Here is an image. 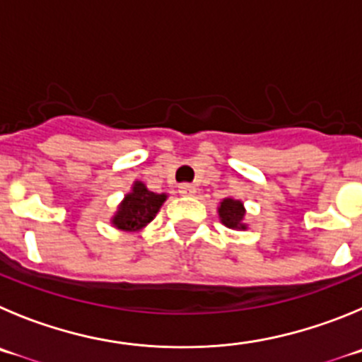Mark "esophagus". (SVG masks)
<instances>
[{"label": "esophagus", "mask_w": 362, "mask_h": 362, "mask_svg": "<svg viewBox=\"0 0 362 362\" xmlns=\"http://www.w3.org/2000/svg\"><path fill=\"white\" fill-rule=\"evenodd\" d=\"M178 192H180L182 197H194V192H197V187L192 184H182L178 187Z\"/></svg>", "instance_id": "obj_1"}]
</instances>
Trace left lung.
I'll return each mask as SVG.
<instances>
[{
  "label": "left lung",
  "instance_id": "8db88e82",
  "mask_svg": "<svg viewBox=\"0 0 362 362\" xmlns=\"http://www.w3.org/2000/svg\"><path fill=\"white\" fill-rule=\"evenodd\" d=\"M218 216L219 221L232 230H246L248 228V223L245 219L246 209L241 200H235L232 197L223 198L218 205Z\"/></svg>",
  "mask_w": 362,
  "mask_h": 362
}]
</instances>
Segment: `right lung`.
Instances as JSON below:
<instances>
[{
	"instance_id": "obj_1",
	"label": "right lung",
	"mask_w": 362,
	"mask_h": 362,
	"mask_svg": "<svg viewBox=\"0 0 362 362\" xmlns=\"http://www.w3.org/2000/svg\"><path fill=\"white\" fill-rule=\"evenodd\" d=\"M165 200H168L165 192L158 194V192L150 191L144 182L135 180L130 191L124 194L121 204L117 205L116 212L110 218V225L117 230L139 234L148 223L153 221Z\"/></svg>"
}]
</instances>
